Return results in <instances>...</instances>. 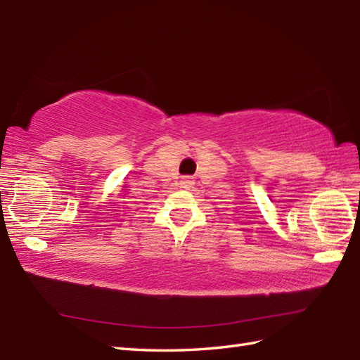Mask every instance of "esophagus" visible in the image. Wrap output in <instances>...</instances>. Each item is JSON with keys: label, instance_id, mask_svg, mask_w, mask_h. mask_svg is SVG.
Instances as JSON below:
<instances>
[{"label": "esophagus", "instance_id": "obj_1", "mask_svg": "<svg viewBox=\"0 0 360 360\" xmlns=\"http://www.w3.org/2000/svg\"><path fill=\"white\" fill-rule=\"evenodd\" d=\"M193 179L192 178H188V176H186V178H182L181 179V182H179V186H181V188H186V190H188V188H192L193 187Z\"/></svg>", "mask_w": 360, "mask_h": 360}]
</instances>
